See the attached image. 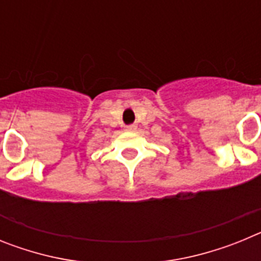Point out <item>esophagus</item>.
I'll list each match as a JSON object with an SVG mask.
<instances>
[{
  "label": "esophagus",
  "instance_id": "esophagus-1",
  "mask_svg": "<svg viewBox=\"0 0 261 261\" xmlns=\"http://www.w3.org/2000/svg\"><path fill=\"white\" fill-rule=\"evenodd\" d=\"M136 129H137V125H136V124H130V125L125 126V130H129V132H135Z\"/></svg>",
  "mask_w": 261,
  "mask_h": 261
}]
</instances>
